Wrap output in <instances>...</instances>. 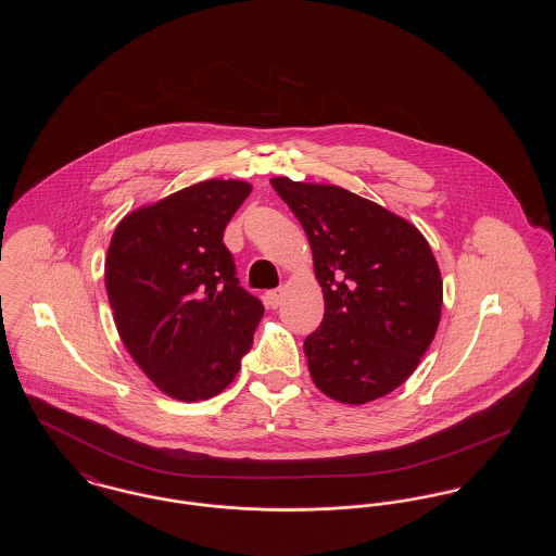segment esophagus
<instances>
[{"label": "esophagus", "mask_w": 556, "mask_h": 556, "mask_svg": "<svg viewBox=\"0 0 556 556\" xmlns=\"http://www.w3.org/2000/svg\"><path fill=\"white\" fill-rule=\"evenodd\" d=\"M266 306H270V308H277L279 304H281V300H283V291L281 290H273L266 291Z\"/></svg>", "instance_id": "1"}]
</instances>
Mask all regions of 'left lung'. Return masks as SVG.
<instances>
[{
  "label": "left lung",
  "mask_w": 556,
  "mask_h": 556,
  "mask_svg": "<svg viewBox=\"0 0 556 556\" xmlns=\"http://www.w3.org/2000/svg\"><path fill=\"white\" fill-rule=\"evenodd\" d=\"M298 216L323 290L325 315L304 342L318 390L342 404L394 392L435 338L442 273L424 233L344 187L273 177Z\"/></svg>",
  "instance_id": "8db88e82"
}]
</instances>
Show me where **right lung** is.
<instances>
[{"label": "right lung", "mask_w": 556, "mask_h": 556, "mask_svg": "<svg viewBox=\"0 0 556 556\" xmlns=\"http://www.w3.org/2000/svg\"><path fill=\"white\" fill-rule=\"evenodd\" d=\"M241 179H208L123 216L104 281L116 331L166 396L198 402L238 375L265 306L241 290L223 243L250 195Z\"/></svg>", "instance_id": "add662e5"}]
</instances>
